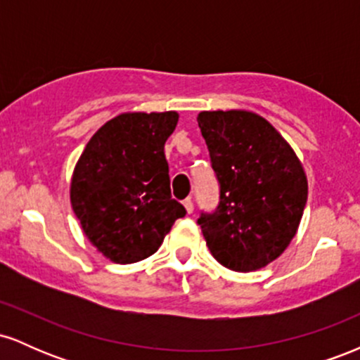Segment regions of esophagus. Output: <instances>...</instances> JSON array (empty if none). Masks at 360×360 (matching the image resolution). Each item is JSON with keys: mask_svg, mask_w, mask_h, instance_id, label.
<instances>
[{"mask_svg": "<svg viewBox=\"0 0 360 360\" xmlns=\"http://www.w3.org/2000/svg\"><path fill=\"white\" fill-rule=\"evenodd\" d=\"M183 205H184V208H186V212H188V214H191L193 210H194V205H193L191 198H188V200H184Z\"/></svg>", "mask_w": 360, "mask_h": 360, "instance_id": "34e87169", "label": "esophagus"}]
</instances>
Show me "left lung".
I'll return each mask as SVG.
<instances>
[{
  "label": "left lung",
  "instance_id": "1",
  "mask_svg": "<svg viewBox=\"0 0 360 360\" xmlns=\"http://www.w3.org/2000/svg\"><path fill=\"white\" fill-rule=\"evenodd\" d=\"M198 125L220 194L198 225L221 266L260 269L298 230L308 196L303 167L278 130L250 111H201Z\"/></svg>",
  "mask_w": 360,
  "mask_h": 360
}]
</instances>
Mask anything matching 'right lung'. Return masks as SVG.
Returning <instances> with one entry per match:
<instances>
[{
	"label": "right lung",
	"mask_w": 360,
	"mask_h": 360,
	"mask_svg": "<svg viewBox=\"0 0 360 360\" xmlns=\"http://www.w3.org/2000/svg\"><path fill=\"white\" fill-rule=\"evenodd\" d=\"M176 111L125 113L105 123L74 169L71 203L89 242L117 264L159 249L184 206L172 200L164 143Z\"/></svg>",
	"instance_id": "obj_1"
}]
</instances>
